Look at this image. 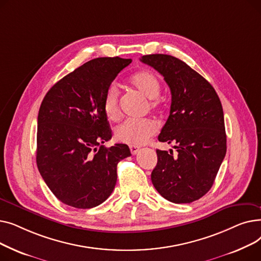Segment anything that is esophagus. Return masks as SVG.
I'll use <instances>...</instances> for the list:
<instances>
[{"label":"esophagus","mask_w":261,"mask_h":261,"mask_svg":"<svg viewBox=\"0 0 261 261\" xmlns=\"http://www.w3.org/2000/svg\"><path fill=\"white\" fill-rule=\"evenodd\" d=\"M130 151L134 155V154H136V153L140 151V147H138V146H130Z\"/></svg>","instance_id":"esophagus-1"}]
</instances>
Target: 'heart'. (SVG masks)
<instances>
[{"label":"heart","mask_w":261,"mask_h":261,"mask_svg":"<svg viewBox=\"0 0 261 261\" xmlns=\"http://www.w3.org/2000/svg\"><path fill=\"white\" fill-rule=\"evenodd\" d=\"M129 82L140 93L149 98V107L156 109L161 106L158 96L161 93V82L159 78L150 71H140L129 78ZM102 109L106 116L116 120L119 117L118 90L115 86H110L103 96ZM159 130L158 123L149 118L127 119L116 127L114 131L115 139L128 145H143Z\"/></svg>","instance_id":"obj_1"}]
</instances>
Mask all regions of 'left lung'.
<instances>
[{
	"instance_id": "obj_1",
	"label": "left lung",
	"mask_w": 261,
	"mask_h": 261,
	"mask_svg": "<svg viewBox=\"0 0 261 261\" xmlns=\"http://www.w3.org/2000/svg\"><path fill=\"white\" fill-rule=\"evenodd\" d=\"M141 61L163 75L170 89V113L159 141L175 144L177 152L156 150L152 184L170 202H194L212 188L226 153L221 101L210 82L184 61L164 54L145 55Z\"/></svg>"
}]
</instances>
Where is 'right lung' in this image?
Here are the masks:
<instances>
[{
    "instance_id": "obj_1",
    "label": "right lung",
    "mask_w": 261,
    "mask_h": 261,
    "mask_svg": "<svg viewBox=\"0 0 261 261\" xmlns=\"http://www.w3.org/2000/svg\"><path fill=\"white\" fill-rule=\"evenodd\" d=\"M131 59L102 57L67 74L46 93L38 114L37 166L62 203L92 208L115 187L117 164L131 155L125 144L105 147L112 138L103 96Z\"/></svg>"
}]
</instances>
